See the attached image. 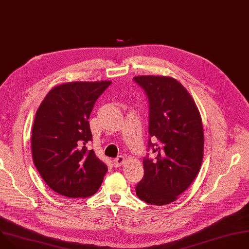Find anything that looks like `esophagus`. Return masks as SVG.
Masks as SVG:
<instances>
[{"instance_id": "34e87169", "label": "esophagus", "mask_w": 249, "mask_h": 249, "mask_svg": "<svg viewBox=\"0 0 249 249\" xmlns=\"http://www.w3.org/2000/svg\"><path fill=\"white\" fill-rule=\"evenodd\" d=\"M124 161H125V157H124V156H122V155L118 156L117 158H115V159H114V164H115V166H116V167H120L121 165L124 163Z\"/></svg>"}]
</instances>
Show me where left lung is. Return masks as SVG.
<instances>
[{
    "instance_id": "left-lung-1",
    "label": "left lung",
    "mask_w": 249,
    "mask_h": 249,
    "mask_svg": "<svg viewBox=\"0 0 249 249\" xmlns=\"http://www.w3.org/2000/svg\"><path fill=\"white\" fill-rule=\"evenodd\" d=\"M134 80L148 99L147 146L156 154L153 160L143 158L144 175L136 194L152 205L169 204L192 185L200 170L204 148L201 116L190 93L176 79L142 75Z\"/></svg>"
}]
</instances>
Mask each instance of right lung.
<instances>
[{
  "label": "right lung",
  "mask_w": 249,
  "mask_h": 249,
  "mask_svg": "<svg viewBox=\"0 0 249 249\" xmlns=\"http://www.w3.org/2000/svg\"><path fill=\"white\" fill-rule=\"evenodd\" d=\"M111 81L68 82L53 87L40 105L33 123L31 149L46 184L67 197H88L107 172L87 144L92 141L90 114Z\"/></svg>",
  "instance_id": "right-lung-1"
}]
</instances>
